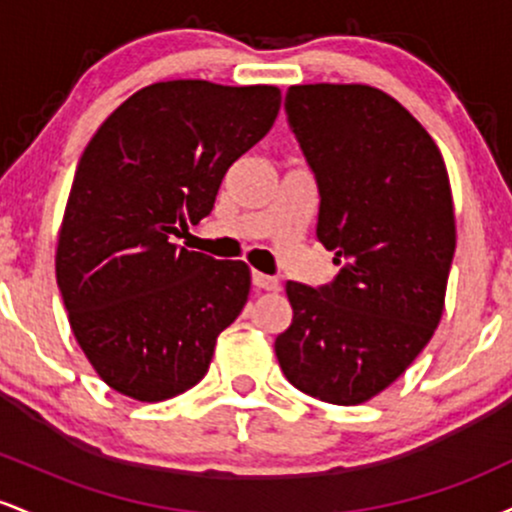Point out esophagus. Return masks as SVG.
I'll return each mask as SVG.
<instances>
[{
	"label": "esophagus",
	"instance_id": "esophagus-1",
	"mask_svg": "<svg viewBox=\"0 0 512 512\" xmlns=\"http://www.w3.org/2000/svg\"><path fill=\"white\" fill-rule=\"evenodd\" d=\"M252 284H255L257 289H262V291H276V289H279V279H276V276L262 274V272H252Z\"/></svg>",
	"mask_w": 512,
	"mask_h": 512
}]
</instances>
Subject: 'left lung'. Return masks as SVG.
<instances>
[{"instance_id": "8db88e82", "label": "left lung", "mask_w": 512, "mask_h": 512, "mask_svg": "<svg viewBox=\"0 0 512 512\" xmlns=\"http://www.w3.org/2000/svg\"><path fill=\"white\" fill-rule=\"evenodd\" d=\"M286 115L320 192L317 240L332 284L289 281L274 342L286 380L330 404L368 402L411 366L443 317L455 211L431 134L380 88L305 84Z\"/></svg>"}]
</instances>
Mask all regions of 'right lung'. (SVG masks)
<instances>
[{"mask_svg": "<svg viewBox=\"0 0 512 512\" xmlns=\"http://www.w3.org/2000/svg\"><path fill=\"white\" fill-rule=\"evenodd\" d=\"M276 86L158 81L129 96L81 154L55 272L88 363L120 395L163 402L207 375L248 303L250 267L178 248L223 175L279 115Z\"/></svg>", "mask_w": 512, "mask_h": 512, "instance_id": "obj_1", "label": "right lung"}]
</instances>
